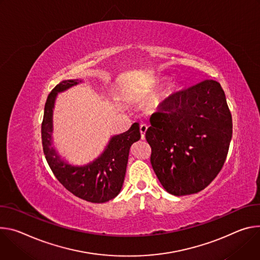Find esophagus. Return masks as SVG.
Returning <instances> with one entry per match:
<instances>
[{
    "label": "esophagus",
    "mask_w": 260,
    "mask_h": 260,
    "mask_svg": "<svg viewBox=\"0 0 260 260\" xmlns=\"http://www.w3.org/2000/svg\"><path fill=\"white\" fill-rule=\"evenodd\" d=\"M139 131H140L141 139H145L146 138V134L148 132V126L147 125H141L140 128H139Z\"/></svg>",
    "instance_id": "34e87169"
}]
</instances>
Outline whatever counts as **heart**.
<instances>
[{"instance_id":"heart-1","label":"heart","mask_w":260,"mask_h":260,"mask_svg":"<svg viewBox=\"0 0 260 260\" xmlns=\"http://www.w3.org/2000/svg\"><path fill=\"white\" fill-rule=\"evenodd\" d=\"M147 86H148V82H140V83L136 84V86H134V91L136 93H139V92L145 90ZM166 98H167V96L163 93H155L147 98V100L145 102V106H146L147 110H150V111L158 110L163 106Z\"/></svg>"}]
</instances>
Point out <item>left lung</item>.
I'll list each match as a JSON object with an SVG mask.
<instances>
[{
  "label": "left lung",
  "instance_id": "1",
  "mask_svg": "<svg viewBox=\"0 0 260 260\" xmlns=\"http://www.w3.org/2000/svg\"><path fill=\"white\" fill-rule=\"evenodd\" d=\"M150 120L151 164L175 196L204 190L220 172L233 136L232 113L219 82L207 79L166 98Z\"/></svg>",
  "mask_w": 260,
  "mask_h": 260
}]
</instances>
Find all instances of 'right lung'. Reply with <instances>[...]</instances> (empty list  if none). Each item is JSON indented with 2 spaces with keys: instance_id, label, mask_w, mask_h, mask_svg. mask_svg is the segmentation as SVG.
I'll list each match as a JSON object with an SVG mask.
<instances>
[{
  "instance_id": "right-lung-1",
  "label": "right lung",
  "mask_w": 260,
  "mask_h": 260,
  "mask_svg": "<svg viewBox=\"0 0 260 260\" xmlns=\"http://www.w3.org/2000/svg\"><path fill=\"white\" fill-rule=\"evenodd\" d=\"M80 82L82 79L63 80L48 95L41 126L43 152L53 175L68 191L90 203L102 204L118 196L123 187L130 148L140 139L139 124L134 123L128 131L110 137L94 161L85 165L70 164L52 146L53 108L57 94Z\"/></svg>"
}]
</instances>
